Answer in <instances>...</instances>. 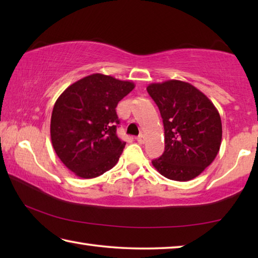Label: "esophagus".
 Listing matches in <instances>:
<instances>
[{"label": "esophagus", "instance_id": "34e87169", "mask_svg": "<svg viewBox=\"0 0 258 258\" xmlns=\"http://www.w3.org/2000/svg\"><path fill=\"white\" fill-rule=\"evenodd\" d=\"M137 141L139 142V143H145L146 142V137H145V134H140L139 137H137Z\"/></svg>", "mask_w": 258, "mask_h": 258}]
</instances>
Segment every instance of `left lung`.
<instances>
[{
  "instance_id": "obj_1",
  "label": "left lung",
  "mask_w": 258,
  "mask_h": 258,
  "mask_svg": "<svg viewBox=\"0 0 258 258\" xmlns=\"http://www.w3.org/2000/svg\"><path fill=\"white\" fill-rule=\"evenodd\" d=\"M159 108L165 151L152 165L169 180L197 177L220 151L222 121L213 102L190 83L171 80L147 87Z\"/></svg>"
}]
</instances>
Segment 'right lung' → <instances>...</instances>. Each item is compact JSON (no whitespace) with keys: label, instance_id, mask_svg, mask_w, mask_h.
Masks as SVG:
<instances>
[{"label":"right lung","instance_id":"right-lung-1","mask_svg":"<svg viewBox=\"0 0 258 258\" xmlns=\"http://www.w3.org/2000/svg\"><path fill=\"white\" fill-rule=\"evenodd\" d=\"M134 86L93 74L68 86L56 99L50 126L52 146L76 176L97 177L117 164L126 142L116 134V107Z\"/></svg>","mask_w":258,"mask_h":258}]
</instances>
